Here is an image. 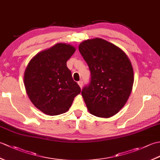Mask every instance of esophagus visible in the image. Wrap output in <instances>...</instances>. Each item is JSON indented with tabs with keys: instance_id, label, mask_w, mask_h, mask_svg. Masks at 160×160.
<instances>
[{
	"instance_id": "34e87169",
	"label": "esophagus",
	"mask_w": 160,
	"mask_h": 160,
	"mask_svg": "<svg viewBox=\"0 0 160 160\" xmlns=\"http://www.w3.org/2000/svg\"><path fill=\"white\" fill-rule=\"evenodd\" d=\"M78 85L80 86V87L81 88V89H82V85H83V82H82V80H81V81H79V82H78Z\"/></svg>"
}]
</instances>
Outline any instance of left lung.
Segmentation results:
<instances>
[{
	"instance_id": "8db88e82",
	"label": "left lung",
	"mask_w": 160,
	"mask_h": 160,
	"mask_svg": "<svg viewBox=\"0 0 160 160\" xmlns=\"http://www.w3.org/2000/svg\"><path fill=\"white\" fill-rule=\"evenodd\" d=\"M79 51L91 71L82 96L91 114L108 118L118 113L130 96L133 69L128 56L113 43L96 38L81 42Z\"/></svg>"
}]
</instances>
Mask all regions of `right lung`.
<instances>
[{
    "instance_id": "1",
    "label": "right lung",
    "mask_w": 160,
    "mask_h": 160,
    "mask_svg": "<svg viewBox=\"0 0 160 160\" xmlns=\"http://www.w3.org/2000/svg\"><path fill=\"white\" fill-rule=\"evenodd\" d=\"M75 52L76 48L69 44L57 43L37 53L26 68V93L33 104L46 115L66 113L80 93V87L67 67Z\"/></svg>"
}]
</instances>
